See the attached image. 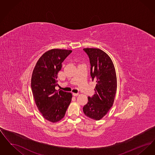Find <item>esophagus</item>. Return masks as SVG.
I'll list each match as a JSON object with an SVG mask.
<instances>
[{"label": "esophagus", "instance_id": "1", "mask_svg": "<svg viewBox=\"0 0 155 155\" xmlns=\"http://www.w3.org/2000/svg\"><path fill=\"white\" fill-rule=\"evenodd\" d=\"M73 95L74 96H78L79 95V94L78 93H73Z\"/></svg>", "mask_w": 155, "mask_h": 155}]
</instances>
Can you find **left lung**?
Returning <instances> with one entry per match:
<instances>
[{
	"mask_svg": "<svg viewBox=\"0 0 155 155\" xmlns=\"http://www.w3.org/2000/svg\"><path fill=\"white\" fill-rule=\"evenodd\" d=\"M91 64V76L96 82L95 94L88 97L83 107L85 116L99 120L113 106L117 91V77L113 63L109 55L100 49L84 48Z\"/></svg>",
	"mask_w": 155,
	"mask_h": 155,
	"instance_id": "8db88e82",
	"label": "left lung"
}]
</instances>
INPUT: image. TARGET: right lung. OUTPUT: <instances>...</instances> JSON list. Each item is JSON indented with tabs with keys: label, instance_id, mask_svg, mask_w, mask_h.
<instances>
[{
	"label": "right lung",
	"instance_id": "1",
	"mask_svg": "<svg viewBox=\"0 0 155 155\" xmlns=\"http://www.w3.org/2000/svg\"><path fill=\"white\" fill-rule=\"evenodd\" d=\"M71 52L60 49L45 52L37 61L32 74L31 89L35 104L43 117L52 123L64 117L71 101V93L55 89L61 63Z\"/></svg>",
	"mask_w": 155,
	"mask_h": 155
}]
</instances>
